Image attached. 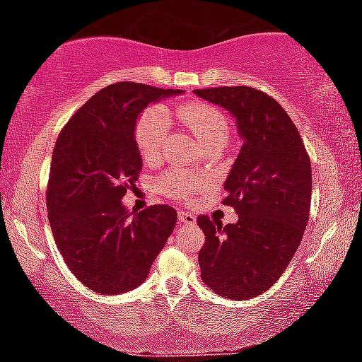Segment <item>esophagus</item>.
<instances>
[{
    "label": "esophagus",
    "mask_w": 362,
    "mask_h": 362,
    "mask_svg": "<svg viewBox=\"0 0 362 362\" xmlns=\"http://www.w3.org/2000/svg\"><path fill=\"white\" fill-rule=\"evenodd\" d=\"M178 223L185 224V226H194L195 224V216L182 209V211H178Z\"/></svg>",
    "instance_id": "1"
}]
</instances>
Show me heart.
I'll use <instances>...</instances> for the list:
<instances>
[{"instance_id": "heart-1", "label": "heart", "mask_w": 362, "mask_h": 362, "mask_svg": "<svg viewBox=\"0 0 362 362\" xmlns=\"http://www.w3.org/2000/svg\"><path fill=\"white\" fill-rule=\"evenodd\" d=\"M180 119L189 126L195 133L200 141L206 143L212 139H226L228 136V121L223 112L217 110L216 106L206 103H194L189 106H184L180 111ZM170 129V117L163 110H150L141 116L138 121L136 132H134V139L139 155L146 162H156L162 158L165 139H167ZM200 184V178L195 177L194 173L187 170L175 168L168 172L162 180L160 187L170 197H187L197 190Z\"/></svg>"}]
</instances>
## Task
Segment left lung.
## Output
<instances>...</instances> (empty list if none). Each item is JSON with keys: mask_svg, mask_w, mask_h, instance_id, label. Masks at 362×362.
I'll list each match as a JSON object with an SVG mask.
<instances>
[{"mask_svg": "<svg viewBox=\"0 0 362 362\" xmlns=\"http://www.w3.org/2000/svg\"><path fill=\"white\" fill-rule=\"evenodd\" d=\"M236 119L243 146L224 182L236 224L197 219L206 234L200 276L241 302L275 285L297 252L310 214L312 168L297 126L275 99L246 86L195 89Z\"/></svg>", "mask_w": 362, "mask_h": 362, "instance_id": "1", "label": "left lung"}]
</instances>
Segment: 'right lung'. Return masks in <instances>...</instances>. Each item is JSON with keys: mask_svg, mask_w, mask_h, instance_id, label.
Listing matches in <instances>:
<instances>
[{"mask_svg": "<svg viewBox=\"0 0 362 362\" xmlns=\"http://www.w3.org/2000/svg\"><path fill=\"white\" fill-rule=\"evenodd\" d=\"M182 93L116 82L94 94L57 138L49 223L65 264L89 290L117 295L136 288L173 233V207L129 212L121 199L143 167L134 139L139 112Z\"/></svg>", "mask_w": 362, "mask_h": 362, "instance_id": "1", "label": "right lung"}]
</instances>
